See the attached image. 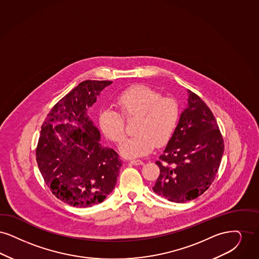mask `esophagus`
Returning a JSON list of instances; mask_svg holds the SVG:
<instances>
[{
    "label": "esophagus",
    "mask_w": 259,
    "mask_h": 259,
    "mask_svg": "<svg viewBox=\"0 0 259 259\" xmlns=\"http://www.w3.org/2000/svg\"><path fill=\"white\" fill-rule=\"evenodd\" d=\"M131 163L134 165H141V164H143V161L140 159H132Z\"/></svg>",
    "instance_id": "obj_1"
}]
</instances>
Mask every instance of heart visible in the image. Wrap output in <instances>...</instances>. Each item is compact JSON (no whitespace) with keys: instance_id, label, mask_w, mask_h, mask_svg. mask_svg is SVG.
<instances>
[{"instance_id":"b5f03b06","label":"heart","mask_w":259,"mask_h":259,"mask_svg":"<svg viewBox=\"0 0 259 259\" xmlns=\"http://www.w3.org/2000/svg\"><path fill=\"white\" fill-rule=\"evenodd\" d=\"M116 104L124 117L136 118L137 134L125 139L119 148L124 157L145 156L156 144H166L179 124L180 106L177 100L161 97L158 91L145 85H135L123 91L117 97ZM121 115L108 107L101 108L99 114L101 132L113 142L124 139V121Z\"/></svg>"}]
</instances>
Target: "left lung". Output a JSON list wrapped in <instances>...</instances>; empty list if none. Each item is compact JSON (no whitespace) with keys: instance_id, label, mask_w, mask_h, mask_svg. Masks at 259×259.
I'll return each instance as SVG.
<instances>
[{"instance_id":"left-lung-1","label":"left lung","mask_w":259,"mask_h":259,"mask_svg":"<svg viewBox=\"0 0 259 259\" xmlns=\"http://www.w3.org/2000/svg\"><path fill=\"white\" fill-rule=\"evenodd\" d=\"M188 94V106L156 161L160 174L153 191L171 202L191 201L207 191L225 151L214 114L196 94L190 90Z\"/></svg>"}]
</instances>
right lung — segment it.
<instances>
[{
	"label": "right lung",
	"instance_id": "add662e5",
	"mask_svg": "<svg viewBox=\"0 0 259 259\" xmlns=\"http://www.w3.org/2000/svg\"><path fill=\"white\" fill-rule=\"evenodd\" d=\"M111 83L81 82L57 102L41 125L35 150L38 169L51 192L70 206L102 202L119 176L122 160L113 149L101 145L100 131L88 116L97 97Z\"/></svg>",
	"mask_w": 259,
	"mask_h": 259
}]
</instances>
